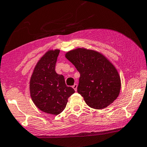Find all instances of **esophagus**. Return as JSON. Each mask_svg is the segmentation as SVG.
Wrapping results in <instances>:
<instances>
[{
  "instance_id": "34e87169",
  "label": "esophagus",
  "mask_w": 147,
  "mask_h": 147,
  "mask_svg": "<svg viewBox=\"0 0 147 147\" xmlns=\"http://www.w3.org/2000/svg\"><path fill=\"white\" fill-rule=\"evenodd\" d=\"M72 88H74V90L75 91H77V84H75L73 86H72Z\"/></svg>"
}]
</instances>
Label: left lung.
Listing matches in <instances>:
<instances>
[{"mask_svg": "<svg viewBox=\"0 0 147 147\" xmlns=\"http://www.w3.org/2000/svg\"><path fill=\"white\" fill-rule=\"evenodd\" d=\"M67 59L80 74L77 92L92 109H103L117 99L121 81L114 65L95 50L77 48L67 52Z\"/></svg>", "mask_w": 147, "mask_h": 147, "instance_id": "left-lung-1", "label": "left lung"}]
</instances>
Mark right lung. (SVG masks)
<instances>
[{"label": "right lung", "instance_id": "1", "mask_svg": "<svg viewBox=\"0 0 147 147\" xmlns=\"http://www.w3.org/2000/svg\"><path fill=\"white\" fill-rule=\"evenodd\" d=\"M60 50H49L38 61L30 83V96L34 104L43 112L59 115L65 109L68 99L75 92L67 86L62 75L55 71Z\"/></svg>", "mask_w": 147, "mask_h": 147}]
</instances>
